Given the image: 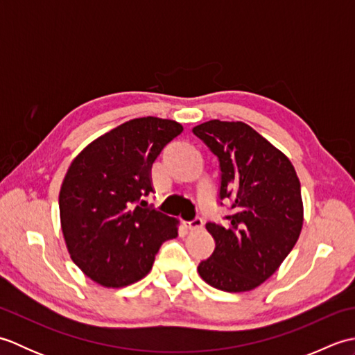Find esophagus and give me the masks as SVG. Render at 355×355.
<instances>
[{
  "label": "esophagus",
  "mask_w": 355,
  "mask_h": 355,
  "mask_svg": "<svg viewBox=\"0 0 355 355\" xmlns=\"http://www.w3.org/2000/svg\"><path fill=\"white\" fill-rule=\"evenodd\" d=\"M184 225H186V229H189V230H198L202 227V220L200 216H195L192 221H184Z\"/></svg>",
  "instance_id": "esophagus-1"
}]
</instances>
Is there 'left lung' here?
I'll return each instance as SVG.
<instances>
[{"label": "left lung", "mask_w": 355, "mask_h": 355, "mask_svg": "<svg viewBox=\"0 0 355 355\" xmlns=\"http://www.w3.org/2000/svg\"><path fill=\"white\" fill-rule=\"evenodd\" d=\"M192 131L218 157L220 200L232 209L229 225L206 224L215 250L198 273L218 290L250 291L297 243L304 224L297 173L285 154L243 122L209 120Z\"/></svg>", "instance_id": "obj_1"}]
</instances>
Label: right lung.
Returning <instances> with one entry per match:
<instances>
[{
  "label": "right lung",
  "mask_w": 355,
  "mask_h": 355,
  "mask_svg": "<svg viewBox=\"0 0 355 355\" xmlns=\"http://www.w3.org/2000/svg\"><path fill=\"white\" fill-rule=\"evenodd\" d=\"M168 119H132L89 143L74 158L59 192V212L73 262L108 288L145 277L164 241L178 235L175 218L145 205L154 192L150 168L182 134Z\"/></svg>",
  "instance_id": "right-lung-1"
}]
</instances>
